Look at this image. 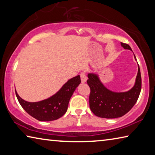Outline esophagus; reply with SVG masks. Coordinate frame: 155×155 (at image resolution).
<instances>
[{
    "mask_svg": "<svg viewBox=\"0 0 155 155\" xmlns=\"http://www.w3.org/2000/svg\"><path fill=\"white\" fill-rule=\"evenodd\" d=\"M81 83H85L86 81H87V77H86L85 72H82L81 73Z\"/></svg>",
    "mask_w": 155,
    "mask_h": 155,
    "instance_id": "esophagus-1",
    "label": "esophagus"
}]
</instances>
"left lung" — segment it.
Listing matches in <instances>:
<instances>
[{"label": "left lung", "mask_w": 155, "mask_h": 155, "mask_svg": "<svg viewBox=\"0 0 155 155\" xmlns=\"http://www.w3.org/2000/svg\"><path fill=\"white\" fill-rule=\"evenodd\" d=\"M121 45L124 49L131 50L127 44L121 42ZM87 77V83L90 87V107L93 114L98 117L116 118L123 116L135 105L140 94L141 77L139 65L134 87L127 92L117 93L109 90L96 74L90 73Z\"/></svg>", "instance_id": "1"}]
</instances>
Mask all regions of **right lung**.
I'll return each instance as SVG.
<instances>
[{"mask_svg": "<svg viewBox=\"0 0 155 155\" xmlns=\"http://www.w3.org/2000/svg\"><path fill=\"white\" fill-rule=\"evenodd\" d=\"M81 83L80 76L72 78L65 83L58 92L48 99L36 103L25 101L18 96V102L28 114L39 121H52L59 119L67 111L70 99Z\"/></svg>", "mask_w": 155, "mask_h": 155, "instance_id": "1", "label": "right lung"}]
</instances>
